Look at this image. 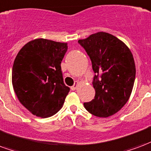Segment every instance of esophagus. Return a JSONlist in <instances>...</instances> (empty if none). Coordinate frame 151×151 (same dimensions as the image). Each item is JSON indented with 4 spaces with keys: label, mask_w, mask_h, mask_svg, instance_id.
Wrapping results in <instances>:
<instances>
[{
    "label": "esophagus",
    "mask_w": 151,
    "mask_h": 151,
    "mask_svg": "<svg viewBox=\"0 0 151 151\" xmlns=\"http://www.w3.org/2000/svg\"><path fill=\"white\" fill-rule=\"evenodd\" d=\"M79 85V81H76L75 83H74V85L73 86H71V90H75L77 88H78V86Z\"/></svg>",
    "instance_id": "obj_1"
}]
</instances>
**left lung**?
Wrapping results in <instances>:
<instances>
[{"label":"left lung","instance_id":"left-lung-1","mask_svg":"<svg viewBox=\"0 0 151 151\" xmlns=\"http://www.w3.org/2000/svg\"><path fill=\"white\" fill-rule=\"evenodd\" d=\"M78 43L90 57L95 73V96L85 102V108L97 117H110L124 106L132 92L136 74L132 53L121 40L105 32L93 33Z\"/></svg>","mask_w":151,"mask_h":151}]
</instances>
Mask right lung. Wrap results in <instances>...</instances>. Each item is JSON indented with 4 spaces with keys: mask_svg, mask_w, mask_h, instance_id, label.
Masks as SVG:
<instances>
[{
    "mask_svg": "<svg viewBox=\"0 0 151 151\" xmlns=\"http://www.w3.org/2000/svg\"><path fill=\"white\" fill-rule=\"evenodd\" d=\"M67 43L38 38L19 51L12 71L19 101L33 115L49 118L58 112L70 88L64 84L61 63Z\"/></svg>",
    "mask_w": 151,
    "mask_h": 151,
    "instance_id": "obj_1",
    "label": "right lung"
}]
</instances>
